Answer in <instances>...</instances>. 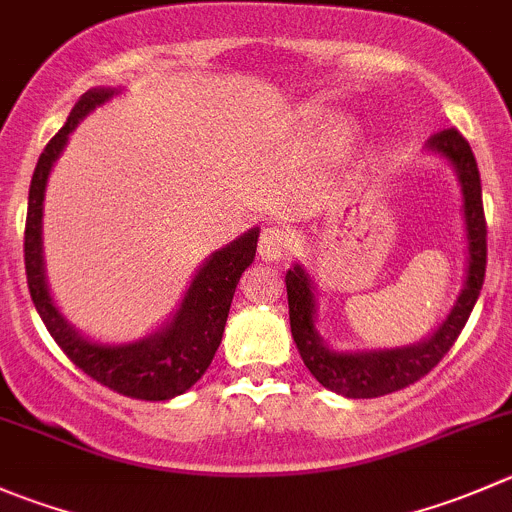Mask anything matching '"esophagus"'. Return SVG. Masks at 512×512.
<instances>
[{"mask_svg": "<svg viewBox=\"0 0 512 512\" xmlns=\"http://www.w3.org/2000/svg\"><path fill=\"white\" fill-rule=\"evenodd\" d=\"M290 247H292V240L282 227H265L260 235V245H257V250H260L262 260L277 262L290 252Z\"/></svg>", "mask_w": 512, "mask_h": 512, "instance_id": "1", "label": "esophagus"}]
</instances>
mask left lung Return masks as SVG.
Here are the masks:
<instances>
[{
    "label": "left lung",
    "mask_w": 512,
    "mask_h": 512,
    "mask_svg": "<svg viewBox=\"0 0 512 512\" xmlns=\"http://www.w3.org/2000/svg\"><path fill=\"white\" fill-rule=\"evenodd\" d=\"M428 147L445 160L453 162L463 190L465 230H468V277L458 302L450 310L448 320L418 345L395 347V350L367 352H337L322 342L315 330V295L312 282L300 265L287 270V305H290V330L300 350L302 362L315 375L322 388L345 398H380V395L403 390L420 377L428 375L455 345L463 332L485 280L488 262V227H485L483 192H480V172L468 140L455 127L435 132Z\"/></svg>",
    "instance_id": "8db88e82"
}]
</instances>
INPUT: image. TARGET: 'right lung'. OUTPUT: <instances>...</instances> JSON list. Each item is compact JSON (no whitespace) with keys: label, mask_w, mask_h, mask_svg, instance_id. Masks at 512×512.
I'll return each instance as SVG.
<instances>
[{"label":"right lung","mask_w":512,"mask_h":512,"mask_svg":"<svg viewBox=\"0 0 512 512\" xmlns=\"http://www.w3.org/2000/svg\"><path fill=\"white\" fill-rule=\"evenodd\" d=\"M117 89L94 87L77 99L62 130L49 140L34 167L32 185H29L27 227H24V267H27V285L39 317L47 325L64 355L74 362L92 380L119 395L135 400H170L190 390L205 370L210 367L222 332H225L227 312L232 295L240 282L242 272L252 265L257 250L260 230H250L240 240L230 242L217 250L192 280L185 292L180 310L175 312L170 325L157 335L145 337L130 345H104L79 335L62 317L52 302L44 280L42 257V202L47 177L59 152L69 140V132L92 112L94 107L107 102Z\"/></svg>","instance_id":"obj_1"}]
</instances>
